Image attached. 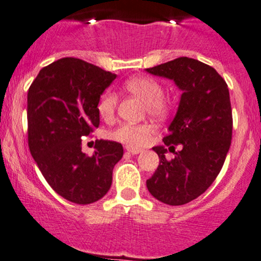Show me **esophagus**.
Listing matches in <instances>:
<instances>
[{
	"mask_svg": "<svg viewBox=\"0 0 261 261\" xmlns=\"http://www.w3.org/2000/svg\"><path fill=\"white\" fill-rule=\"evenodd\" d=\"M126 151H127L128 153H133V154H137L141 152V150L140 148H133V147H126Z\"/></svg>",
	"mask_w": 261,
	"mask_h": 261,
	"instance_id": "34e87169",
	"label": "esophagus"
}]
</instances>
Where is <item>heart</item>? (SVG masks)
Listing matches in <instances>:
<instances>
[{"label":"heart","mask_w":261,"mask_h":261,"mask_svg":"<svg viewBox=\"0 0 261 261\" xmlns=\"http://www.w3.org/2000/svg\"><path fill=\"white\" fill-rule=\"evenodd\" d=\"M125 88L131 94L144 100L146 110L151 116L163 117L170 111L172 102L163 95V87L157 79L151 76H135L125 83ZM117 101L119 99L114 91H105L100 96L96 107L99 115L104 120H110L115 114ZM152 133L153 128L150 125L124 122L111 131L110 137L131 147H141L147 144Z\"/></svg>","instance_id":"heart-1"}]
</instances>
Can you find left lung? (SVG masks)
I'll use <instances>...</instances> for the list:
<instances>
[{
  "label": "left lung",
  "mask_w": 261,
  "mask_h": 261,
  "mask_svg": "<svg viewBox=\"0 0 261 261\" xmlns=\"http://www.w3.org/2000/svg\"><path fill=\"white\" fill-rule=\"evenodd\" d=\"M146 71L173 80L182 90L178 110L163 137L175 157H165L164 146L152 147L160 165L146 181L148 192L160 202L182 205L210 188L225 161L233 131L229 89L214 68L187 57ZM176 145L179 151H174Z\"/></svg>",
  "instance_id": "8db88e82"
}]
</instances>
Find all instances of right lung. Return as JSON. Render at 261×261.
Instances as JSON below:
<instances>
[{
  "label": "right lung",
  "instance_id": "obj_1",
  "mask_svg": "<svg viewBox=\"0 0 261 261\" xmlns=\"http://www.w3.org/2000/svg\"><path fill=\"white\" fill-rule=\"evenodd\" d=\"M116 78L78 58H62L42 68L27 95L28 146L48 185L76 204H90L108 193L121 144L96 140L93 156L82 140L100 124L98 101Z\"/></svg>",
  "mask_w": 261,
  "mask_h": 261
}]
</instances>
